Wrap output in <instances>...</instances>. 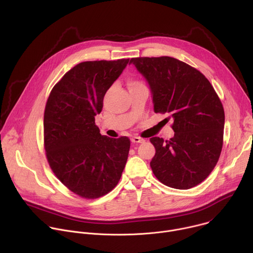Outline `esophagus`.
I'll list each match as a JSON object with an SVG mask.
<instances>
[{"mask_svg":"<svg viewBox=\"0 0 253 253\" xmlns=\"http://www.w3.org/2000/svg\"><path fill=\"white\" fill-rule=\"evenodd\" d=\"M131 142H132V143H142V142H144V139L135 136V137H132V138H131Z\"/></svg>","mask_w":253,"mask_h":253,"instance_id":"obj_1","label":"esophagus"}]
</instances>
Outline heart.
I'll use <instances>...</instances> for the list:
<instances>
[{
  "label": "heart",
  "instance_id": "b5f03b06",
  "mask_svg": "<svg viewBox=\"0 0 253 253\" xmlns=\"http://www.w3.org/2000/svg\"><path fill=\"white\" fill-rule=\"evenodd\" d=\"M139 84H142L140 83L139 81H135V80H130L128 82V87H131V86H135V85H139Z\"/></svg>",
  "mask_w": 253,
  "mask_h": 253
}]
</instances>
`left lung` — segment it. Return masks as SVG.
<instances>
[{"mask_svg": "<svg viewBox=\"0 0 253 253\" xmlns=\"http://www.w3.org/2000/svg\"><path fill=\"white\" fill-rule=\"evenodd\" d=\"M129 64L148 83L154 112L174 122L173 138L150 139L156 149L150 162L154 175L176 189L198 185L222 149L224 110L217 94L198 70L175 58H132Z\"/></svg>", "mask_w": 253, "mask_h": 253, "instance_id": "1", "label": "left lung"}]
</instances>
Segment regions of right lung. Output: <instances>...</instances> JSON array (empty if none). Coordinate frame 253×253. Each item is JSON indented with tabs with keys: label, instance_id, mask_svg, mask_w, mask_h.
<instances>
[{
	"label": "right lung",
	"instance_id": "1",
	"mask_svg": "<svg viewBox=\"0 0 253 253\" xmlns=\"http://www.w3.org/2000/svg\"><path fill=\"white\" fill-rule=\"evenodd\" d=\"M129 59L82 62L54 86L44 114L48 162L60 181L83 198L110 192L119 182L130 149L127 137L100 134L95 116Z\"/></svg>",
	"mask_w": 253,
	"mask_h": 253
}]
</instances>
